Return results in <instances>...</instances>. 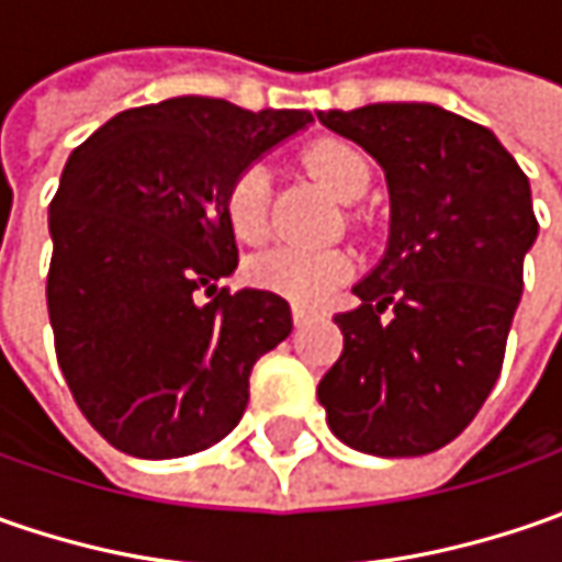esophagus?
<instances>
[{"mask_svg": "<svg viewBox=\"0 0 562 562\" xmlns=\"http://www.w3.org/2000/svg\"><path fill=\"white\" fill-rule=\"evenodd\" d=\"M313 318V310L310 306H300V303H293V325H306Z\"/></svg>", "mask_w": 562, "mask_h": 562, "instance_id": "34e87169", "label": "esophagus"}]
</instances>
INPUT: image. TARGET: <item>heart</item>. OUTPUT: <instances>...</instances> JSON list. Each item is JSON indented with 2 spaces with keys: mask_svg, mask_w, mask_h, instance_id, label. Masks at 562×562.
I'll return each mask as SVG.
<instances>
[{
  "mask_svg": "<svg viewBox=\"0 0 562 562\" xmlns=\"http://www.w3.org/2000/svg\"><path fill=\"white\" fill-rule=\"evenodd\" d=\"M306 165L337 200L353 203L369 187V162L350 143L318 140L306 149ZM269 168L259 162L244 165L225 187L222 209L231 234L244 244H259L269 231ZM353 259L344 249L274 247L252 256L247 274L252 284L281 293L296 303H318L325 293L347 281Z\"/></svg>",
  "mask_w": 562,
  "mask_h": 562,
  "instance_id": "b5f03b06",
  "label": "heart"
}]
</instances>
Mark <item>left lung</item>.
Here are the masks:
<instances>
[{
	"mask_svg": "<svg viewBox=\"0 0 562 562\" xmlns=\"http://www.w3.org/2000/svg\"><path fill=\"white\" fill-rule=\"evenodd\" d=\"M318 121L362 146L391 193L387 247L337 313L344 353L318 381L340 441L372 457L450 443L491 394L538 237L531 187L501 140L431 102Z\"/></svg>",
	"mask_w": 562,
	"mask_h": 562,
	"instance_id": "8db88e82",
	"label": "left lung"
}]
</instances>
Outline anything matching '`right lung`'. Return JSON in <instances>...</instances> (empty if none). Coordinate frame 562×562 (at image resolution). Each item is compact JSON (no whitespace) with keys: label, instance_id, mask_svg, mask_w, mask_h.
Masks as SVG:
<instances>
[{"label":"right lung","instance_id":"add662e5","mask_svg":"<svg viewBox=\"0 0 562 562\" xmlns=\"http://www.w3.org/2000/svg\"><path fill=\"white\" fill-rule=\"evenodd\" d=\"M306 124L300 109L175 97L119 112L71 153L49 205L55 357L121 453L175 460L222 441L256 359L291 335L284 296L218 291L237 269L222 196Z\"/></svg>","mask_w":562,"mask_h":562}]
</instances>
